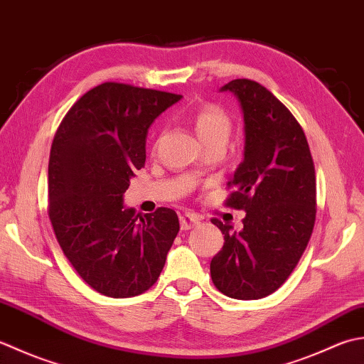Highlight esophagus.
<instances>
[{"instance_id": "esophagus-1", "label": "esophagus", "mask_w": 364, "mask_h": 364, "mask_svg": "<svg viewBox=\"0 0 364 364\" xmlns=\"http://www.w3.org/2000/svg\"><path fill=\"white\" fill-rule=\"evenodd\" d=\"M199 225V218L193 213H183L181 215V229L182 231H188V229Z\"/></svg>"}]
</instances>
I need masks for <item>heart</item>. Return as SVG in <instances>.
<instances>
[{"instance_id":"heart-1","label":"heart","mask_w":364,"mask_h":364,"mask_svg":"<svg viewBox=\"0 0 364 364\" xmlns=\"http://www.w3.org/2000/svg\"><path fill=\"white\" fill-rule=\"evenodd\" d=\"M196 135L204 146H225L232 130V121L226 111L218 105H205L193 114Z\"/></svg>"}]
</instances>
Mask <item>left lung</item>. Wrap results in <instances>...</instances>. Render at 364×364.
I'll list each match as a JSON object with an SVG mask.
<instances>
[{
    "instance_id": "1",
    "label": "left lung",
    "mask_w": 364,
    "mask_h": 364,
    "mask_svg": "<svg viewBox=\"0 0 364 364\" xmlns=\"http://www.w3.org/2000/svg\"><path fill=\"white\" fill-rule=\"evenodd\" d=\"M243 114V161L235 169L228 207L247 212L243 229L218 218L225 234L210 262L221 294L237 300L270 295L294 272L306 250L316 221V173L303 129L269 89L253 80L229 81Z\"/></svg>"
}]
</instances>
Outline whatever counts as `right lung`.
Here are the masks:
<instances>
[{
	"label": "right lung",
	"mask_w": 364,
	"mask_h": 364,
	"mask_svg": "<svg viewBox=\"0 0 364 364\" xmlns=\"http://www.w3.org/2000/svg\"><path fill=\"white\" fill-rule=\"evenodd\" d=\"M182 95L102 83L59 125L48 161V215L59 247L94 291L127 299L155 284L179 232L173 209L136 213L124 205L146 161L152 122Z\"/></svg>",
	"instance_id": "add662e5"
}]
</instances>
